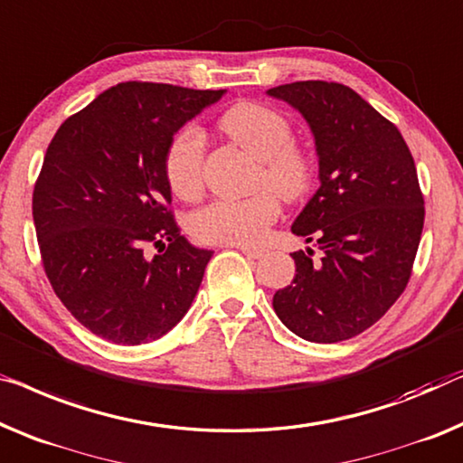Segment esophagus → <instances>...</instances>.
<instances>
[{
    "instance_id": "1",
    "label": "esophagus",
    "mask_w": 463,
    "mask_h": 463,
    "mask_svg": "<svg viewBox=\"0 0 463 463\" xmlns=\"http://www.w3.org/2000/svg\"><path fill=\"white\" fill-rule=\"evenodd\" d=\"M239 250L243 251L247 258H251V260H260V258H264V250H255V247H247V245H239Z\"/></svg>"
}]
</instances>
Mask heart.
I'll return each mask as SVG.
<instances>
[{"mask_svg":"<svg viewBox=\"0 0 463 463\" xmlns=\"http://www.w3.org/2000/svg\"><path fill=\"white\" fill-rule=\"evenodd\" d=\"M220 127L232 141L261 162L260 183L287 199L299 197L312 178L309 157L293 143V128L285 116L261 103H237L222 116ZM205 137L187 124L172 137L164 154V176L181 199H195L203 187ZM279 197L260 191L250 197L213 199L191 216V231L203 243L255 245L264 239L276 216Z\"/></svg>","mask_w":463,"mask_h":463,"instance_id":"heart-1","label":"heart"}]
</instances>
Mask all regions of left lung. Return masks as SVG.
Wrapping results in <instances>:
<instances>
[{
  "label": "left lung",
  "mask_w": 463,
  "mask_h": 463,
  "mask_svg": "<svg viewBox=\"0 0 463 463\" xmlns=\"http://www.w3.org/2000/svg\"><path fill=\"white\" fill-rule=\"evenodd\" d=\"M312 130L320 187L291 226L322 251H293L295 279L274 293L280 322L301 339L339 343L386 314L410 280L424 199L402 133L354 89L299 80L268 89Z\"/></svg>",
  "instance_id": "left-lung-1"
}]
</instances>
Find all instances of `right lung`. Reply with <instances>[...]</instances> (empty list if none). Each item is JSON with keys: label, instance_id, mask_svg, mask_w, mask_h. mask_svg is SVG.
Returning a JSON list of instances; mask_svg holds the SVG:
<instances>
[{"label": "right lung", "instance_id": "right-lung-1", "mask_svg": "<svg viewBox=\"0 0 463 463\" xmlns=\"http://www.w3.org/2000/svg\"><path fill=\"white\" fill-rule=\"evenodd\" d=\"M224 93L120 82L47 147L33 193L41 258L60 301L101 339L151 343L189 312L213 251L191 245L172 220L164 154ZM149 242L161 247L151 259Z\"/></svg>", "mask_w": 463, "mask_h": 463}]
</instances>
